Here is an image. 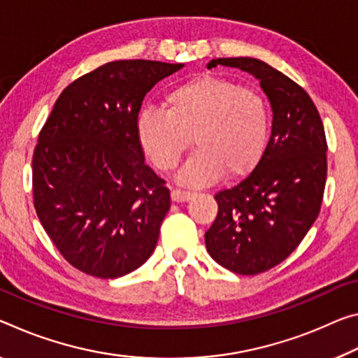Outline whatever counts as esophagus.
<instances>
[{"mask_svg":"<svg viewBox=\"0 0 358 358\" xmlns=\"http://www.w3.org/2000/svg\"><path fill=\"white\" fill-rule=\"evenodd\" d=\"M170 196H172V201H175V202H186V201H189V199H192V197H194V192L173 188L172 192H170Z\"/></svg>","mask_w":358,"mask_h":358,"instance_id":"34e87169","label":"esophagus"}]
</instances>
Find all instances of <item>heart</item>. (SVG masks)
<instances>
[{"mask_svg":"<svg viewBox=\"0 0 358 358\" xmlns=\"http://www.w3.org/2000/svg\"><path fill=\"white\" fill-rule=\"evenodd\" d=\"M166 110L146 108L138 141L159 170L177 167L194 137L196 152L177 173L186 186H208L226 173L241 178L258 166L269 141L266 100L231 79L202 75L169 90Z\"/></svg>","mask_w":358,"mask_h":358,"instance_id":"obj_1","label":"heart"}]
</instances>
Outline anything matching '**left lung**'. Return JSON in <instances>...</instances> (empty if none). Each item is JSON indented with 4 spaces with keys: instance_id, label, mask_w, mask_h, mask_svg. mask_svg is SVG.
Masks as SVG:
<instances>
[{
    "instance_id": "8db88e82",
    "label": "left lung",
    "mask_w": 358,
    "mask_h": 358,
    "mask_svg": "<svg viewBox=\"0 0 358 358\" xmlns=\"http://www.w3.org/2000/svg\"><path fill=\"white\" fill-rule=\"evenodd\" d=\"M253 75L268 95L272 130L258 166L234 188L215 196L218 215L206 247L218 264L255 275L282 263L319 217L327 181V138L308 92L252 57L213 59Z\"/></svg>"
}]
</instances>
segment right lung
Masks as SVG:
<instances>
[{
    "label": "right lung",
    "instance_id": "1",
    "mask_svg": "<svg viewBox=\"0 0 358 358\" xmlns=\"http://www.w3.org/2000/svg\"><path fill=\"white\" fill-rule=\"evenodd\" d=\"M183 66L110 62L57 99L33 152V201L73 268L116 279L155 252L170 192L145 164L137 121L145 95Z\"/></svg>",
    "mask_w": 358,
    "mask_h": 358
}]
</instances>
